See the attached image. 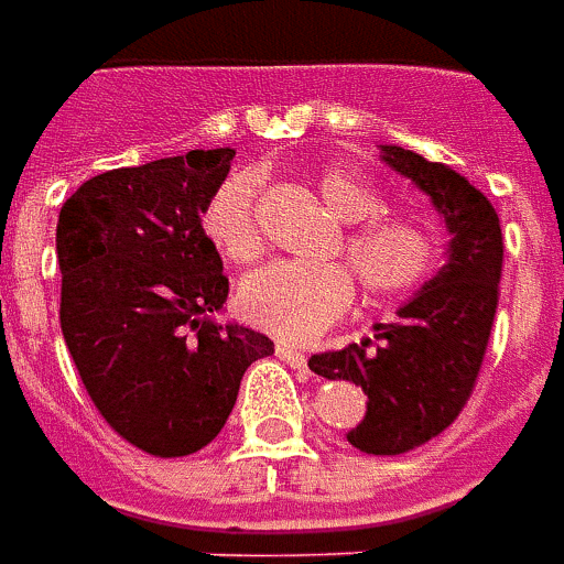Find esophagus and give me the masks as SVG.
<instances>
[{
    "mask_svg": "<svg viewBox=\"0 0 564 564\" xmlns=\"http://www.w3.org/2000/svg\"><path fill=\"white\" fill-rule=\"evenodd\" d=\"M275 355H279V358H282V361L291 367H306V355H303L301 349L289 346V343H275Z\"/></svg>",
    "mask_w": 564,
    "mask_h": 564,
    "instance_id": "esophagus-1",
    "label": "esophagus"
}]
</instances>
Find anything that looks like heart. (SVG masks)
<instances>
[{"instance_id": "heart-1", "label": "heart", "mask_w": 564, "mask_h": 564, "mask_svg": "<svg viewBox=\"0 0 564 564\" xmlns=\"http://www.w3.org/2000/svg\"><path fill=\"white\" fill-rule=\"evenodd\" d=\"M318 191L337 218L355 227L343 251L361 289L373 297H401L416 291L441 261V239L425 221L410 215H377L379 194L346 170L318 178ZM261 175L239 170L227 175L203 212L206 237L227 261L249 263L263 251L258 225ZM352 275L339 263L273 261L239 282V313L275 337L310 339L352 306Z\"/></svg>"}]
</instances>
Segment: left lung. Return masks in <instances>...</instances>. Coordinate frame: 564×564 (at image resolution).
<instances>
[{
    "label": "left lung",
    "mask_w": 564,
    "mask_h": 564,
    "mask_svg": "<svg viewBox=\"0 0 564 564\" xmlns=\"http://www.w3.org/2000/svg\"><path fill=\"white\" fill-rule=\"evenodd\" d=\"M379 158L431 197L449 230L446 263L398 310L373 325V339L310 358L325 379H349L367 394V413L346 437L367 455H401L455 422L474 391L498 310L505 239L492 203L443 163L401 145Z\"/></svg>",
    "instance_id": "1"
}]
</instances>
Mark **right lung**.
Returning a JSON list of instances; mask_svg holds the SVG:
<instances>
[{
  "instance_id": "1",
  "label": "right lung",
  "mask_w": 564,
  "mask_h": 564,
  "mask_svg": "<svg viewBox=\"0 0 564 564\" xmlns=\"http://www.w3.org/2000/svg\"><path fill=\"white\" fill-rule=\"evenodd\" d=\"M234 148L94 175L57 221L59 327L90 401L123 441L178 458L218 437L273 339L215 322L225 263L203 230Z\"/></svg>"
}]
</instances>
